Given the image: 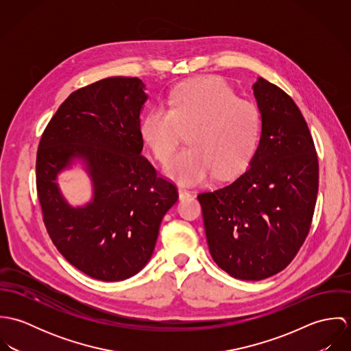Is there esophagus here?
Listing matches in <instances>:
<instances>
[{"mask_svg": "<svg viewBox=\"0 0 351 351\" xmlns=\"http://www.w3.org/2000/svg\"><path fill=\"white\" fill-rule=\"evenodd\" d=\"M178 196H180V200H184V199H188L191 196V192L184 189V188H178Z\"/></svg>", "mask_w": 351, "mask_h": 351, "instance_id": "esophagus-1", "label": "esophagus"}]
</instances>
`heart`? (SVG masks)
<instances>
[{
    "label": "heart",
    "instance_id": "b5f03b06",
    "mask_svg": "<svg viewBox=\"0 0 351 351\" xmlns=\"http://www.w3.org/2000/svg\"><path fill=\"white\" fill-rule=\"evenodd\" d=\"M191 147L178 152L166 174L181 184H201L216 171L226 177L239 171L255 150L261 113L238 99L220 77H202L180 85L169 99V110L154 106L145 114L141 134L155 158L166 163L177 150L182 131Z\"/></svg>",
    "mask_w": 351,
    "mask_h": 351
}]
</instances>
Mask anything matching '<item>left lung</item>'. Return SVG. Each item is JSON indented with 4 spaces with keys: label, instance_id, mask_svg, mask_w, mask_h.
Returning <instances> with one entry per match:
<instances>
[{
    "label": "left lung",
    "instance_id": "obj_1",
    "mask_svg": "<svg viewBox=\"0 0 351 351\" xmlns=\"http://www.w3.org/2000/svg\"><path fill=\"white\" fill-rule=\"evenodd\" d=\"M252 90L261 136L249 169L197 199L213 261L234 278L259 281L284 270L300 250L315 210L319 163L295 101L261 77Z\"/></svg>",
    "mask_w": 351,
    "mask_h": 351
}]
</instances>
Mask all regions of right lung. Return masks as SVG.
<instances>
[{"label":"right lung","instance_id":"1","mask_svg":"<svg viewBox=\"0 0 351 351\" xmlns=\"http://www.w3.org/2000/svg\"><path fill=\"white\" fill-rule=\"evenodd\" d=\"M139 78L110 77L73 92L46 127L36 155L43 220L58 251L92 278L123 281L150 261L159 226L178 200L142 155L141 113L149 99ZM80 161L94 196L70 206L57 176Z\"/></svg>","mask_w":351,"mask_h":351}]
</instances>
